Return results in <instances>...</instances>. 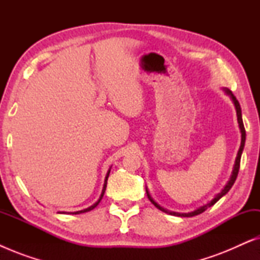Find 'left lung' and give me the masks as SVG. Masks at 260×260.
<instances>
[{"label": "left lung", "instance_id": "8db88e82", "mask_svg": "<svg viewBox=\"0 0 260 260\" xmlns=\"http://www.w3.org/2000/svg\"><path fill=\"white\" fill-rule=\"evenodd\" d=\"M223 91H225V93L227 95H230V98L232 99L234 106H236V111H237V117H238V124H239V129H240V133H241V143H240V148L239 150H238V154H237V157H236V162H234V166H233V170H232V174H231V177L230 180L227 181L226 186L222 188L221 191L215 195L214 198L212 199L211 201H208L207 204L204 205V206H200V207L195 209L193 212H189V213H176V212H172V211H168V209L163 208L162 206H159L157 202H156L154 199L151 198V195L149 194V190L148 188L145 187V191H147V195H148V199L150 200V202L152 205L155 206V207H157L159 211L167 213V214H170V215H175V216H187V218H190V216H194V215H198V214H201L202 212H205L206 209L212 207L213 205L215 204L216 201H219L220 199H221L223 195H226L229 193V190L232 188V186L236 182V179L238 176V173H239V168H240V158H241V154H243V150H244V147H245V140H246V133H245V127H244V123H243V117H241V108H240V104L239 102L237 101V98L234 97V94L231 92L229 88H223Z\"/></svg>", "mask_w": 260, "mask_h": 260}]
</instances>
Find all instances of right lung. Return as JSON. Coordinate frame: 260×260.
<instances>
[{
  "instance_id": "right-lung-1",
  "label": "right lung",
  "mask_w": 260,
  "mask_h": 260,
  "mask_svg": "<svg viewBox=\"0 0 260 260\" xmlns=\"http://www.w3.org/2000/svg\"><path fill=\"white\" fill-rule=\"evenodd\" d=\"M110 170H111V168L109 169V172H108V173H106L105 181H104V186H103L102 194H101V197H99L98 201H97V202H94V204L92 205V206H90V207H87V208H85V209H81V211H78V212H72V213H71V214H81V213H85V212H90V211H92V209H93V208L97 207V206L99 205V202H101V200H102V199H103V197H104V193H105V189H106V184H108V177H109ZM61 213H63V214H65V213H67V212H61Z\"/></svg>"
}]
</instances>
